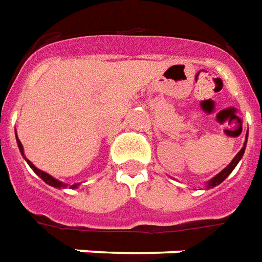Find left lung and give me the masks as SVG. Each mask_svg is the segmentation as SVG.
I'll list each match as a JSON object with an SVG mask.
<instances>
[{"instance_id": "left-lung-1", "label": "left lung", "mask_w": 262, "mask_h": 262, "mask_svg": "<svg viewBox=\"0 0 262 262\" xmlns=\"http://www.w3.org/2000/svg\"><path fill=\"white\" fill-rule=\"evenodd\" d=\"M247 137H248V133H247ZM245 144H247V138H245ZM245 144H244V147L239 149V152H238V154L234 157V160H232V161H231L230 164H228V165H227V167H225V168L223 169L221 172H220V174H217V176L214 177L212 180H210V181H208V187H207V188H212V187H215V185H218V184H221L223 181H224L225 178H227V177L230 176L231 172H232V169L235 168V165H237L238 162H239V160L243 158V155H244Z\"/></svg>"}]
</instances>
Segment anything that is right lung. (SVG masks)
<instances>
[{
    "mask_svg": "<svg viewBox=\"0 0 262 262\" xmlns=\"http://www.w3.org/2000/svg\"><path fill=\"white\" fill-rule=\"evenodd\" d=\"M15 135H17V131H15ZM17 144H18V148H19V151H21V154L24 155V148H23V144H21V141H19L18 138H17ZM24 158H25V157H24ZM25 161L28 162V165L31 167L32 171H34V172H35V174H37V176L39 177V178H41V180H42L44 183L48 184V185H51V187H55V188H66V187H67L64 183H61V181H58V180H55L54 177H51L50 174H47V172H44V171L38 169L37 167H35V165H34L31 161H30V160H27V158H25ZM78 185H79V184H73V185H70V188H78Z\"/></svg>",
    "mask_w": 262,
    "mask_h": 262,
    "instance_id": "right-lung-1",
    "label": "right lung"
}]
</instances>
